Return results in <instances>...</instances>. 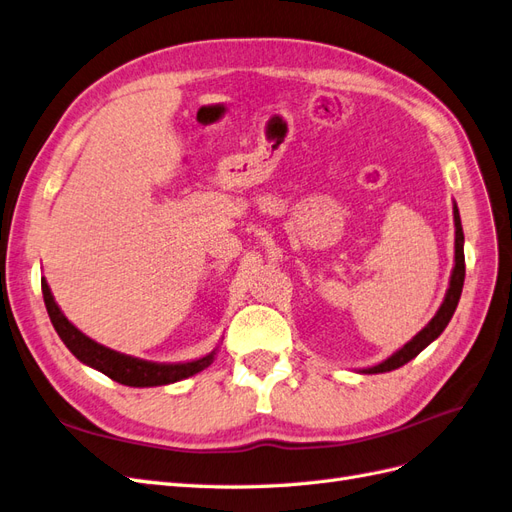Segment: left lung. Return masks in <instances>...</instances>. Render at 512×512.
I'll return each mask as SVG.
<instances>
[{
    "label": "left lung",
    "instance_id": "1",
    "mask_svg": "<svg viewBox=\"0 0 512 512\" xmlns=\"http://www.w3.org/2000/svg\"><path fill=\"white\" fill-rule=\"evenodd\" d=\"M452 216H455V268H452L450 274V283H448V291L444 296V302L437 313L433 315V319L429 324L422 328L412 341H407L401 349H397L392 356H388L386 360H382L375 367L362 369L360 373H386V371H394L403 367L410 360H414L422 349L427 345H431L440 334L444 332V328L448 326L450 317L455 315V309L461 298V289H463V281H465V255H463V227H461V216H459V208L457 203L452 206Z\"/></svg>",
    "mask_w": 512,
    "mask_h": 512
}]
</instances>
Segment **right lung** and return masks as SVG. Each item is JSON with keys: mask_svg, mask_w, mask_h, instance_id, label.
<instances>
[{"mask_svg": "<svg viewBox=\"0 0 512 512\" xmlns=\"http://www.w3.org/2000/svg\"><path fill=\"white\" fill-rule=\"evenodd\" d=\"M42 298H45L47 313L51 317L55 332L60 334V339L70 349L72 356L81 360L83 364H87V367L105 373L118 384L133 386V388H152V386L173 384L203 369H208L216 356V349L208 356L191 360V362H150L135 356H126V354L115 352V349L96 343L90 337H85L77 326H72L68 317L62 313L60 306H57L45 276H42Z\"/></svg>", "mask_w": 512, "mask_h": 512, "instance_id": "add662e5", "label": "right lung"}]
</instances>
